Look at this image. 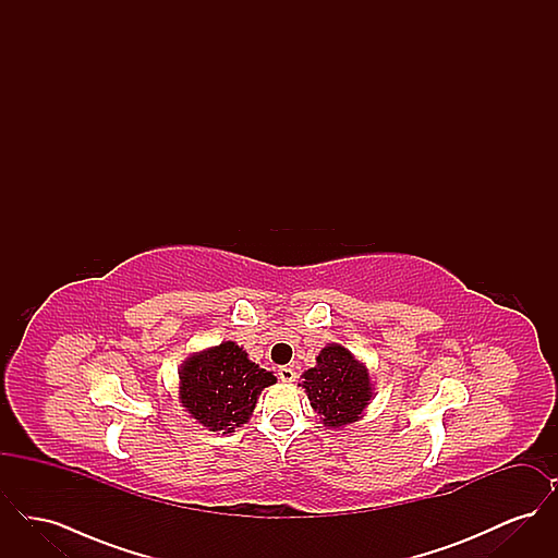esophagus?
<instances>
[{
	"label": "esophagus",
	"instance_id": "1",
	"mask_svg": "<svg viewBox=\"0 0 558 558\" xmlns=\"http://www.w3.org/2000/svg\"><path fill=\"white\" fill-rule=\"evenodd\" d=\"M278 376H280L282 383H294V380H296V371H294L292 366H282V368L278 371Z\"/></svg>",
	"mask_w": 558,
	"mask_h": 558
}]
</instances>
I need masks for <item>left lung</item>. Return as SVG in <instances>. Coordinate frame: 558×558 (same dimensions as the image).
<instances>
[{
  "instance_id": "1",
  "label": "left lung",
  "mask_w": 558,
  "mask_h": 558,
  "mask_svg": "<svg viewBox=\"0 0 558 558\" xmlns=\"http://www.w3.org/2000/svg\"><path fill=\"white\" fill-rule=\"evenodd\" d=\"M301 387L322 425L330 428L357 423L374 396L368 368L339 343L319 351L316 366L303 372Z\"/></svg>"
}]
</instances>
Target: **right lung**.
Masks as SVG:
<instances>
[{"label":"right lung","instance_id":"obj_1","mask_svg":"<svg viewBox=\"0 0 558 558\" xmlns=\"http://www.w3.org/2000/svg\"><path fill=\"white\" fill-rule=\"evenodd\" d=\"M276 383L234 341L192 353L180 366V401L209 430L234 433L248 423L259 393Z\"/></svg>","mask_w":558,"mask_h":558}]
</instances>
